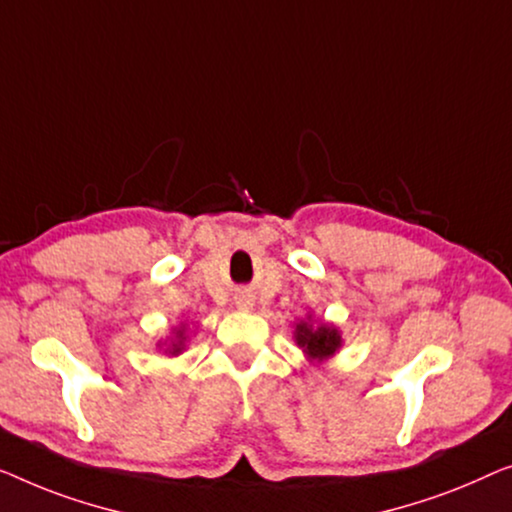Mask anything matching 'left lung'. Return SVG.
Segmentation results:
<instances>
[{
  "label": "left lung",
  "mask_w": 512,
  "mask_h": 512,
  "mask_svg": "<svg viewBox=\"0 0 512 512\" xmlns=\"http://www.w3.org/2000/svg\"><path fill=\"white\" fill-rule=\"evenodd\" d=\"M294 341H297V345L304 350V355L311 362H325V359H329L341 348L343 338L334 325H325V322L313 325V320L308 318L297 322V327H294Z\"/></svg>",
  "instance_id": "8db88e82"
}]
</instances>
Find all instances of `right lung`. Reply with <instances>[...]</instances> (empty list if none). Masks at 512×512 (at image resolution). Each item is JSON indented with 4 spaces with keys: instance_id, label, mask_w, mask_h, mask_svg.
I'll return each mask as SVG.
<instances>
[{
    "instance_id": "obj_1",
    "label": "right lung",
    "mask_w": 512,
    "mask_h": 512,
    "mask_svg": "<svg viewBox=\"0 0 512 512\" xmlns=\"http://www.w3.org/2000/svg\"><path fill=\"white\" fill-rule=\"evenodd\" d=\"M185 345V336H183V327L176 329V338H171V345L167 348L169 355H181Z\"/></svg>"
}]
</instances>
